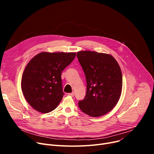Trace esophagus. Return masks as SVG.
Segmentation results:
<instances>
[{"label": "esophagus", "mask_w": 154, "mask_h": 154, "mask_svg": "<svg viewBox=\"0 0 154 154\" xmlns=\"http://www.w3.org/2000/svg\"><path fill=\"white\" fill-rule=\"evenodd\" d=\"M68 95H69V96H72V97H73L74 95V92H72V93H69L68 94H67Z\"/></svg>", "instance_id": "1"}]
</instances>
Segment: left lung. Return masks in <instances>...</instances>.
<instances>
[{"label":"left lung","mask_w":154,"mask_h":154,"mask_svg":"<svg viewBox=\"0 0 154 154\" xmlns=\"http://www.w3.org/2000/svg\"><path fill=\"white\" fill-rule=\"evenodd\" d=\"M87 82L85 98L79 102L84 113L93 117L102 116L113 109L122 92V75L111 55L94 51L77 53Z\"/></svg>","instance_id":"left-lung-1"}]
</instances>
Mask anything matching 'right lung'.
I'll return each mask as SVG.
<instances>
[{
	"instance_id": "obj_1",
	"label": "right lung",
	"mask_w": 154,
	"mask_h": 154,
	"mask_svg": "<svg viewBox=\"0 0 154 154\" xmlns=\"http://www.w3.org/2000/svg\"><path fill=\"white\" fill-rule=\"evenodd\" d=\"M75 55V52H44L29 61L23 72L21 87L32 108L45 114L58 106L64 94L62 72Z\"/></svg>"
}]
</instances>
